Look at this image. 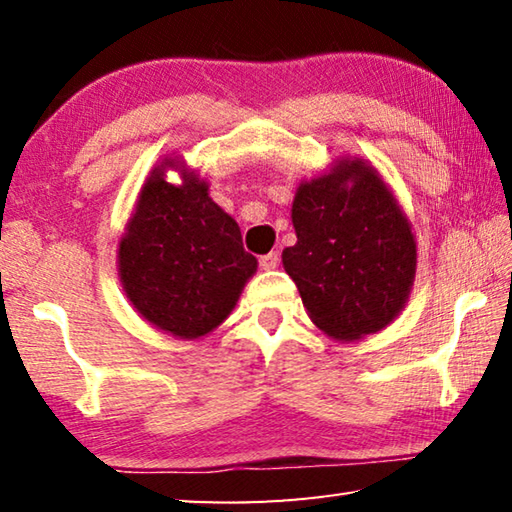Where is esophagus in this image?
Wrapping results in <instances>:
<instances>
[{
  "label": "esophagus",
  "mask_w": 512,
  "mask_h": 512,
  "mask_svg": "<svg viewBox=\"0 0 512 512\" xmlns=\"http://www.w3.org/2000/svg\"><path fill=\"white\" fill-rule=\"evenodd\" d=\"M280 264V253H275V250H271V253H266L259 257V266L264 268V271H273V268Z\"/></svg>",
  "instance_id": "1"
}]
</instances>
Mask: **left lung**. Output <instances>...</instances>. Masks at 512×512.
Returning a JSON list of instances; mask_svg holds the SVG:
<instances>
[{"label":"left lung","instance_id":"1","mask_svg":"<svg viewBox=\"0 0 512 512\" xmlns=\"http://www.w3.org/2000/svg\"><path fill=\"white\" fill-rule=\"evenodd\" d=\"M296 246L282 264L318 329L357 341L391 325L415 280L411 223L377 169L341 158L300 183L291 207Z\"/></svg>","mask_w":512,"mask_h":512}]
</instances>
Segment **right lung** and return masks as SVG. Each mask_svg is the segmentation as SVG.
Listing matches in <instances>:
<instances>
[{
    "instance_id": "1",
    "label": "right lung",
    "mask_w": 512,
    "mask_h": 512,
    "mask_svg": "<svg viewBox=\"0 0 512 512\" xmlns=\"http://www.w3.org/2000/svg\"><path fill=\"white\" fill-rule=\"evenodd\" d=\"M184 183H166V171ZM207 180L183 160H162L146 178L119 241L117 266L126 298L144 320L178 339L219 327L257 271L241 230L210 198Z\"/></svg>"
}]
</instances>
